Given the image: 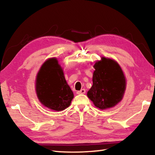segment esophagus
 <instances>
[{
	"mask_svg": "<svg viewBox=\"0 0 155 155\" xmlns=\"http://www.w3.org/2000/svg\"><path fill=\"white\" fill-rule=\"evenodd\" d=\"M86 93V91H85L84 88H83V89H81V91H78L77 92V94H84Z\"/></svg>",
	"mask_w": 155,
	"mask_h": 155,
	"instance_id": "1",
	"label": "esophagus"
}]
</instances>
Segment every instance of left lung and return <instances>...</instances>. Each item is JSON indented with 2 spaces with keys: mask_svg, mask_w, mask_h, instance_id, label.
<instances>
[{
  "mask_svg": "<svg viewBox=\"0 0 155 155\" xmlns=\"http://www.w3.org/2000/svg\"><path fill=\"white\" fill-rule=\"evenodd\" d=\"M94 68L93 84L88 91V97L102 110L115 106L122 100L126 88L123 71L117 62L104 57Z\"/></svg>",
  "mask_w": 155,
  "mask_h": 155,
  "instance_id": "obj_1",
  "label": "left lung"
}]
</instances>
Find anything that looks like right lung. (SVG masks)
<instances>
[{"mask_svg":"<svg viewBox=\"0 0 155 155\" xmlns=\"http://www.w3.org/2000/svg\"><path fill=\"white\" fill-rule=\"evenodd\" d=\"M36 91L44 106L57 111L69 107L74 97L63 71L54 58L47 61L41 67L37 77Z\"/></svg>","mask_w":155,"mask_h":155,"instance_id":"obj_1","label":"right lung"}]
</instances>
